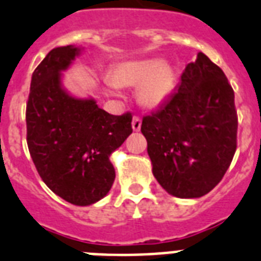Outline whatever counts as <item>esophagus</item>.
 Instances as JSON below:
<instances>
[{
	"label": "esophagus",
	"instance_id": "34e87169",
	"mask_svg": "<svg viewBox=\"0 0 261 261\" xmlns=\"http://www.w3.org/2000/svg\"><path fill=\"white\" fill-rule=\"evenodd\" d=\"M132 128H133V130H135V132H139L140 129H141V119H140L139 116H133Z\"/></svg>",
	"mask_w": 261,
	"mask_h": 261
}]
</instances>
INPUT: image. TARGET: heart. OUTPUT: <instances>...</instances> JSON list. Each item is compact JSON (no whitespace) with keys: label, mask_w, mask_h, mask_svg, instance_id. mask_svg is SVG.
Wrapping results in <instances>:
<instances>
[{"label":"heart","mask_w":261,"mask_h":261,"mask_svg":"<svg viewBox=\"0 0 261 261\" xmlns=\"http://www.w3.org/2000/svg\"><path fill=\"white\" fill-rule=\"evenodd\" d=\"M109 88L139 87L140 103L146 108H158L169 99L174 88V75L170 67L158 59L124 62L109 75Z\"/></svg>","instance_id":"1"}]
</instances>
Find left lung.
Masks as SVG:
<instances>
[{
  "instance_id": "obj_1",
  "label": "left lung",
  "mask_w": 261,
  "mask_h": 261,
  "mask_svg": "<svg viewBox=\"0 0 261 261\" xmlns=\"http://www.w3.org/2000/svg\"><path fill=\"white\" fill-rule=\"evenodd\" d=\"M153 175L169 194L199 198L226 174L237 150L235 95L220 67L198 53L161 108L142 119Z\"/></svg>"
}]
</instances>
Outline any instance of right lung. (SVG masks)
<instances>
[{
  "mask_svg": "<svg viewBox=\"0 0 261 261\" xmlns=\"http://www.w3.org/2000/svg\"><path fill=\"white\" fill-rule=\"evenodd\" d=\"M79 47H57L33 72L26 104L28 146L47 188L76 206L108 194L116 173L109 155L132 133V113L109 115L93 99H77L62 87Z\"/></svg>",
  "mask_w": 261,
  "mask_h": 261,
  "instance_id": "1",
  "label": "right lung"
}]
</instances>
